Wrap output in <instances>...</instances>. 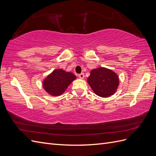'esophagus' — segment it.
<instances>
[{
    "mask_svg": "<svg viewBox=\"0 0 156 156\" xmlns=\"http://www.w3.org/2000/svg\"><path fill=\"white\" fill-rule=\"evenodd\" d=\"M79 77L80 78V79H84V73H81V74H79Z\"/></svg>",
    "mask_w": 156,
    "mask_h": 156,
    "instance_id": "esophagus-1",
    "label": "esophagus"
}]
</instances>
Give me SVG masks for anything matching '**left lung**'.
I'll return each mask as SVG.
<instances>
[{
    "label": "left lung",
    "instance_id": "1",
    "mask_svg": "<svg viewBox=\"0 0 156 156\" xmlns=\"http://www.w3.org/2000/svg\"><path fill=\"white\" fill-rule=\"evenodd\" d=\"M87 82L96 95L107 98L116 91L119 85V78L111 69L101 67L91 70Z\"/></svg>",
    "mask_w": 156,
    "mask_h": 156
}]
</instances>
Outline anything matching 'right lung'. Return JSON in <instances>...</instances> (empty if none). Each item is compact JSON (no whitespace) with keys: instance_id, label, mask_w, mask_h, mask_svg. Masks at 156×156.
<instances>
[{"instance_id":"obj_1","label":"right lung","mask_w":156,"mask_h":156,"mask_svg":"<svg viewBox=\"0 0 156 156\" xmlns=\"http://www.w3.org/2000/svg\"><path fill=\"white\" fill-rule=\"evenodd\" d=\"M75 79L76 76L73 73L57 69L44 80L43 87L51 96H60Z\"/></svg>"}]
</instances>
